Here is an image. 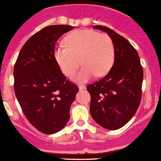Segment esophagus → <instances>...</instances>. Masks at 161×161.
Here are the masks:
<instances>
[{
    "mask_svg": "<svg viewBox=\"0 0 161 161\" xmlns=\"http://www.w3.org/2000/svg\"><path fill=\"white\" fill-rule=\"evenodd\" d=\"M78 87H79V89H80V90H83V89L86 88L85 85H83V84H80V85L78 86Z\"/></svg>",
    "mask_w": 161,
    "mask_h": 161,
    "instance_id": "1",
    "label": "esophagus"
}]
</instances>
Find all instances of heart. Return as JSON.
Masks as SVG:
<instances>
[{
    "mask_svg": "<svg viewBox=\"0 0 161 161\" xmlns=\"http://www.w3.org/2000/svg\"><path fill=\"white\" fill-rule=\"evenodd\" d=\"M64 44L55 47L54 57L66 77L75 74L80 63L83 65L74 78L77 82H85L94 75L103 77L114 65L115 47L112 38L106 33L91 30H74L64 38Z\"/></svg>",
    "mask_w": 161,
    "mask_h": 161,
    "instance_id": "1",
    "label": "heart"
}]
</instances>
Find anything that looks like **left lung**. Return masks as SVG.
Masks as SVG:
<instances>
[{"label": "left lung", "instance_id": "left-lung-1", "mask_svg": "<svg viewBox=\"0 0 161 161\" xmlns=\"http://www.w3.org/2000/svg\"><path fill=\"white\" fill-rule=\"evenodd\" d=\"M93 28L112 38L115 58L109 73L87 87L91 95L90 113L100 126L117 130L132 118L139 106L143 69L138 52L128 40L106 26Z\"/></svg>", "mask_w": 161, "mask_h": 161}]
</instances>
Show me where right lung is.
<instances>
[{
    "mask_svg": "<svg viewBox=\"0 0 161 161\" xmlns=\"http://www.w3.org/2000/svg\"><path fill=\"white\" fill-rule=\"evenodd\" d=\"M74 26L52 25L25 43L14 66V91L30 124L46 135L63 129L79 88L66 80L54 57L55 43Z\"/></svg>",
    "mask_w": 161,
    "mask_h": 161,
    "instance_id": "obj_1",
    "label": "right lung"
}]
</instances>
